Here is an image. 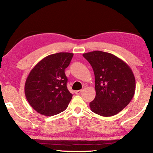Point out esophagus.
<instances>
[{"instance_id":"obj_1","label":"esophagus","mask_w":153,"mask_h":153,"mask_svg":"<svg viewBox=\"0 0 153 153\" xmlns=\"http://www.w3.org/2000/svg\"><path fill=\"white\" fill-rule=\"evenodd\" d=\"M82 92V90H76V91L75 92V93H76L77 95H78L79 94H81Z\"/></svg>"}]
</instances>
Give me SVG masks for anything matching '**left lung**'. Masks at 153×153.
Here are the masks:
<instances>
[{
	"label": "left lung",
	"mask_w": 153,
	"mask_h": 153,
	"mask_svg": "<svg viewBox=\"0 0 153 153\" xmlns=\"http://www.w3.org/2000/svg\"><path fill=\"white\" fill-rule=\"evenodd\" d=\"M93 69L96 97L90 109L103 117L120 113L132 99L136 80L130 67L113 54L95 51L83 54Z\"/></svg>",
	"instance_id": "left-lung-1"
}]
</instances>
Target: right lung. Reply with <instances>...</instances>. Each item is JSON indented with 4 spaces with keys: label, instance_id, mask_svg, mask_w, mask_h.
<instances>
[{
    "label": "right lung",
    "instance_id": "add662e5",
    "mask_svg": "<svg viewBox=\"0 0 153 153\" xmlns=\"http://www.w3.org/2000/svg\"><path fill=\"white\" fill-rule=\"evenodd\" d=\"M74 54L58 53L42 59L31 70L25 84V94L33 109L45 116L63 112L72 98L65 74Z\"/></svg>",
    "mask_w": 153,
    "mask_h": 153
}]
</instances>
